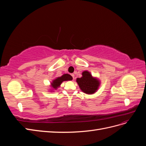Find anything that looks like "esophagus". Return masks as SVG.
I'll return each mask as SVG.
<instances>
[{"instance_id":"obj_1","label":"esophagus","mask_w":146,"mask_h":146,"mask_svg":"<svg viewBox=\"0 0 146 146\" xmlns=\"http://www.w3.org/2000/svg\"><path fill=\"white\" fill-rule=\"evenodd\" d=\"M71 76L72 77L73 79H74V74H71Z\"/></svg>"}]
</instances>
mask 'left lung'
<instances>
[{
  "mask_svg": "<svg viewBox=\"0 0 146 146\" xmlns=\"http://www.w3.org/2000/svg\"><path fill=\"white\" fill-rule=\"evenodd\" d=\"M76 82L80 90L88 94H94L98 90L100 85V82L98 79L92 77L87 70L82 72V77L77 78Z\"/></svg>",
  "mask_w": 146,
  "mask_h": 146,
  "instance_id": "8db88e82",
  "label": "left lung"
}]
</instances>
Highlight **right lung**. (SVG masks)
Wrapping results in <instances>:
<instances>
[{"instance_id": "add662e5", "label": "right lung", "mask_w": 146, "mask_h": 146, "mask_svg": "<svg viewBox=\"0 0 146 146\" xmlns=\"http://www.w3.org/2000/svg\"><path fill=\"white\" fill-rule=\"evenodd\" d=\"M72 77L70 75L68 74H63L62 76L60 77H57L55 80L52 81L51 83V86L53 88H54L55 90L57 89L58 87L60 86V85L61 84L63 81H68V80H72Z\"/></svg>"}]
</instances>
